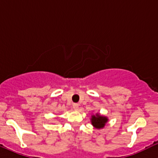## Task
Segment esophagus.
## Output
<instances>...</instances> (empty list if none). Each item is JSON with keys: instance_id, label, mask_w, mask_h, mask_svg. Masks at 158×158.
Segmentation results:
<instances>
[{"instance_id": "34e87169", "label": "esophagus", "mask_w": 158, "mask_h": 158, "mask_svg": "<svg viewBox=\"0 0 158 158\" xmlns=\"http://www.w3.org/2000/svg\"><path fill=\"white\" fill-rule=\"evenodd\" d=\"M73 108L74 110H77L78 108H79V104H78V103H73Z\"/></svg>"}]
</instances>
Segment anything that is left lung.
I'll list each match as a JSON object with an SVG mask.
<instances>
[{
    "mask_svg": "<svg viewBox=\"0 0 158 158\" xmlns=\"http://www.w3.org/2000/svg\"><path fill=\"white\" fill-rule=\"evenodd\" d=\"M108 121V119L106 117L100 116L99 114H97L96 116H92L91 123L94 126H95L97 128H102L105 126L106 123Z\"/></svg>",
    "mask_w": 158,
    "mask_h": 158,
    "instance_id": "1",
    "label": "left lung"
}]
</instances>
